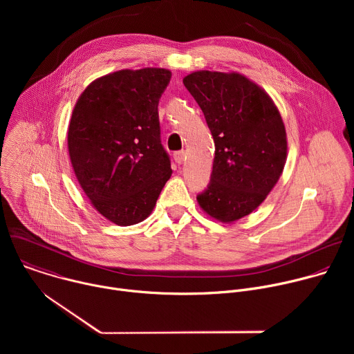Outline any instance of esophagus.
Instances as JSON below:
<instances>
[{"label":"esophagus","instance_id":"1","mask_svg":"<svg viewBox=\"0 0 354 354\" xmlns=\"http://www.w3.org/2000/svg\"><path fill=\"white\" fill-rule=\"evenodd\" d=\"M174 160H175V162L176 164H183L185 162V160H186V153L185 151L182 149V151H176V153L174 154Z\"/></svg>","mask_w":354,"mask_h":354}]
</instances>
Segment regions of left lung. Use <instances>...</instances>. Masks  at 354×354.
Segmentation results:
<instances>
[{"label": "left lung", "instance_id": "obj_1", "mask_svg": "<svg viewBox=\"0 0 354 354\" xmlns=\"http://www.w3.org/2000/svg\"><path fill=\"white\" fill-rule=\"evenodd\" d=\"M183 84L214 138V162L200 207L231 223L254 212L277 183L287 156L286 129L270 96L246 77L196 71Z\"/></svg>", "mask_w": 354, "mask_h": 354}]
</instances>
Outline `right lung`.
<instances>
[{
  "label": "right lung",
  "instance_id": "1",
  "mask_svg": "<svg viewBox=\"0 0 354 354\" xmlns=\"http://www.w3.org/2000/svg\"><path fill=\"white\" fill-rule=\"evenodd\" d=\"M171 75L142 68L100 77L73 111L67 141L75 176L93 207L118 225L145 220L172 175L158 118Z\"/></svg>",
  "mask_w": 354,
  "mask_h": 354
}]
</instances>
